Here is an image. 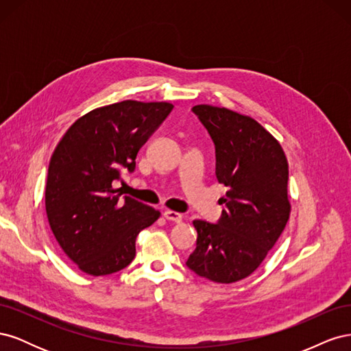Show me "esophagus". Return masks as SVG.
<instances>
[{"mask_svg": "<svg viewBox=\"0 0 351 351\" xmlns=\"http://www.w3.org/2000/svg\"><path fill=\"white\" fill-rule=\"evenodd\" d=\"M162 215H164L165 219L174 221V222H182V219H183V215H182V214H178V212H176V210H169V209L164 210Z\"/></svg>", "mask_w": 351, "mask_h": 351, "instance_id": "1", "label": "esophagus"}]
</instances>
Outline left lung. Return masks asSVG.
Segmentation results:
<instances>
[{
  "instance_id": "left-lung-1",
  "label": "left lung",
  "mask_w": 351,
  "mask_h": 351,
  "mask_svg": "<svg viewBox=\"0 0 351 351\" xmlns=\"http://www.w3.org/2000/svg\"><path fill=\"white\" fill-rule=\"evenodd\" d=\"M217 152L218 183L227 187L218 224L196 219V249L186 265L214 282L247 278L267 258L290 218L289 162L282 146L249 115L195 105Z\"/></svg>"
}]
</instances>
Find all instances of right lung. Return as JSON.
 I'll return each instance as SVG.
<instances>
[{"instance_id":"right-lung-1","label":"right lung","mask_w":351,"mask_h":351,"mask_svg":"<svg viewBox=\"0 0 351 351\" xmlns=\"http://www.w3.org/2000/svg\"><path fill=\"white\" fill-rule=\"evenodd\" d=\"M169 102L127 99L95 108L74 121L51 156L45 189L49 227L69 259L92 277L119 272L136 254V237L161 212L112 182L133 171L136 156L167 115Z\"/></svg>"}]
</instances>
